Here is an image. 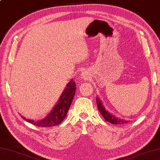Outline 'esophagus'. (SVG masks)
Masks as SVG:
<instances>
[{"label": "esophagus", "instance_id": "esophagus-1", "mask_svg": "<svg viewBox=\"0 0 160 160\" xmlns=\"http://www.w3.org/2000/svg\"><path fill=\"white\" fill-rule=\"evenodd\" d=\"M81 76H82V78H84V79H88L89 78V73H88L87 71H83L81 74Z\"/></svg>", "mask_w": 160, "mask_h": 160}]
</instances>
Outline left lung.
Listing matches in <instances>:
<instances>
[{
  "label": "left lung",
  "mask_w": 160,
  "mask_h": 160,
  "mask_svg": "<svg viewBox=\"0 0 160 160\" xmlns=\"http://www.w3.org/2000/svg\"><path fill=\"white\" fill-rule=\"evenodd\" d=\"M96 103L98 110H99L100 113L102 114V115L106 121L110 122V123L113 124H123L128 122V121L120 120V119H119L118 118H115L113 115H111L106 109H105L103 105L102 104L101 101L98 99V98H96Z\"/></svg>",
  "instance_id": "obj_1"
}]
</instances>
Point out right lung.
<instances>
[{
	"label": "right lung",
	"mask_w": 160,
	"mask_h": 160,
	"mask_svg": "<svg viewBox=\"0 0 160 160\" xmlns=\"http://www.w3.org/2000/svg\"><path fill=\"white\" fill-rule=\"evenodd\" d=\"M76 83L73 80H71L67 84V87L63 91L58 102V104H56V106L54 107L52 112L43 120L36 122L28 120V119L23 117L22 118L29 123H32L39 127H50L62 123L64 119L67 116V112L69 111L71 104L73 101L76 89Z\"/></svg>",
	"instance_id": "add662e5"
}]
</instances>
